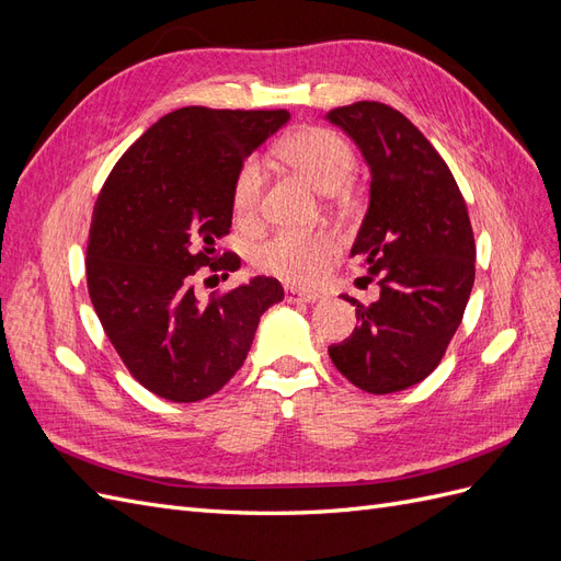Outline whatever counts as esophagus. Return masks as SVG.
<instances>
[{"instance_id":"obj_1","label":"esophagus","mask_w":561,"mask_h":561,"mask_svg":"<svg viewBox=\"0 0 561 561\" xmlns=\"http://www.w3.org/2000/svg\"><path fill=\"white\" fill-rule=\"evenodd\" d=\"M285 299L290 304H313V301H318V295L316 293H299L297 287H287Z\"/></svg>"}]
</instances>
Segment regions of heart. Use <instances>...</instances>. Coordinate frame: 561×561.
I'll return each instance as SVG.
<instances>
[{"mask_svg": "<svg viewBox=\"0 0 561 561\" xmlns=\"http://www.w3.org/2000/svg\"><path fill=\"white\" fill-rule=\"evenodd\" d=\"M278 157L325 194L342 190L358 163L348 140L322 126H304L285 135ZM260 198L262 165L257 159H248L236 173L231 190L236 217L252 219L260 210ZM336 250L339 243L330 231H278L254 248L252 264L285 283L313 285L325 276Z\"/></svg>", "mask_w": 561, "mask_h": 561, "instance_id": "b5f03b06", "label": "heart"}]
</instances>
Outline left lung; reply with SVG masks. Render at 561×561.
Instances as JSON below:
<instances>
[{"mask_svg":"<svg viewBox=\"0 0 561 561\" xmlns=\"http://www.w3.org/2000/svg\"><path fill=\"white\" fill-rule=\"evenodd\" d=\"M369 165V208L351 257L377 280L379 299L328 348L334 367L367 393L386 396L426 379L463 320L474 283L466 201L445 159L398 110L353 103L328 112Z\"/></svg>","mask_w":561,"mask_h":561,"instance_id":"left-lung-1","label":"left lung"}]
</instances>
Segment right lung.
Segmentation results:
<instances>
[{
    "instance_id": "add662e5",
    "label": "right lung",
    "mask_w": 561,
    "mask_h": 561,
    "mask_svg": "<svg viewBox=\"0 0 561 561\" xmlns=\"http://www.w3.org/2000/svg\"><path fill=\"white\" fill-rule=\"evenodd\" d=\"M287 118L175 110L130 145L98 194L87 248L93 309L130 375L163 400L217 393L243 365L262 313L285 297L276 278L254 276L201 301L194 276L241 266L215 245L231 227L233 180Z\"/></svg>"
}]
</instances>
